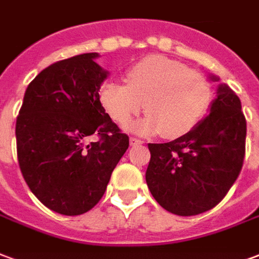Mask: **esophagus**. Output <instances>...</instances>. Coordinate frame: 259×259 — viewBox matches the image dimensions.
Listing matches in <instances>:
<instances>
[{
	"mask_svg": "<svg viewBox=\"0 0 259 259\" xmlns=\"http://www.w3.org/2000/svg\"><path fill=\"white\" fill-rule=\"evenodd\" d=\"M140 144H143V141H141V140L135 139V137H132V139H130V145H132V147H136V145H140Z\"/></svg>",
	"mask_w": 259,
	"mask_h": 259,
	"instance_id": "obj_1",
	"label": "esophagus"
}]
</instances>
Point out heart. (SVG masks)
Listing matches in <instances>:
<instances>
[{
  "instance_id": "obj_1",
  "label": "heart",
  "mask_w": 259,
  "mask_h": 259,
  "mask_svg": "<svg viewBox=\"0 0 259 259\" xmlns=\"http://www.w3.org/2000/svg\"><path fill=\"white\" fill-rule=\"evenodd\" d=\"M103 110L118 124L129 123L145 104L148 115L132 124L139 135L178 139L192 132L207 112L211 89L202 72L173 59L145 57L126 72V83L101 86Z\"/></svg>"
}]
</instances>
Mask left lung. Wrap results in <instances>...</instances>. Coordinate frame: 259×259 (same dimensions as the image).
<instances>
[{"label": "left lung", "instance_id": "left-lung-1", "mask_svg": "<svg viewBox=\"0 0 259 259\" xmlns=\"http://www.w3.org/2000/svg\"><path fill=\"white\" fill-rule=\"evenodd\" d=\"M210 79L220 81L214 75ZM246 132L240 99L222 83L210 114L192 132L170 143L148 144L145 180L155 200L183 217L215 207L242 170Z\"/></svg>", "mask_w": 259, "mask_h": 259}]
</instances>
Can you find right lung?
<instances>
[{
    "label": "right lung",
    "instance_id": "1",
    "mask_svg": "<svg viewBox=\"0 0 259 259\" xmlns=\"http://www.w3.org/2000/svg\"><path fill=\"white\" fill-rule=\"evenodd\" d=\"M83 53L53 63L27 86L16 119L17 160L28 188L63 215L89 211L104 195L129 137L99 100L108 76ZM99 140L86 145L89 136Z\"/></svg>",
    "mask_w": 259,
    "mask_h": 259
}]
</instances>
